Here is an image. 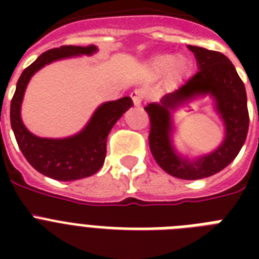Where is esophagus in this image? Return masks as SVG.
<instances>
[{
	"label": "esophagus",
	"instance_id": "34e87169",
	"mask_svg": "<svg viewBox=\"0 0 259 259\" xmlns=\"http://www.w3.org/2000/svg\"><path fill=\"white\" fill-rule=\"evenodd\" d=\"M130 97L133 99V103L136 106H141L142 102H144V97H145V93L142 90H134L130 94Z\"/></svg>",
	"mask_w": 259,
	"mask_h": 259
}]
</instances>
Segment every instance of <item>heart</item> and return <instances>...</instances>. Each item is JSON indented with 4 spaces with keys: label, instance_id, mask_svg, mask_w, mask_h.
Segmentation results:
<instances>
[{
    "label": "heart",
    "instance_id": "obj_1",
    "mask_svg": "<svg viewBox=\"0 0 259 259\" xmlns=\"http://www.w3.org/2000/svg\"><path fill=\"white\" fill-rule=\"evenodd\" d=\"M150 78H161L169 75L170 80L177 82L184 78L189 71V60L185 56H176L172 54H161L150 59L146 67Z\"/></svg>",
    "mask_w": 259,
    "mask_h": 259
}]
</instances>
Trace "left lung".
Here are the masks:
<instances>
[{
	"instance_id": "obj_1",
	"label": "left lung",
	"mask_w": 259,
	"mask_h": 259,
	"mask_svg": "<svg viewBox=\"0 0 259 259\" xmlns=\"http://www.w3.org/2000/svg\"><path fill=\"white\" fill-rule=\"evenodd\" d=\"M197 62V72L160 103H149V146L154 160L170 176L199 180L221 172L238 156L249 130L247 97L243 82L229 58L217 51L188 46ZM209 95L225 125V138L211 154L189 160L177 153L171 142V111L195 97Z\"/></svg>"
}]
</instances>
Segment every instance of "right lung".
<instances>
[{
    "mask_svg": "<svg viewBox=\"0 0 259 259\" xmlns=\"http://www.w3.org/2000/svg\"><path fill=\"white\" fill-rule=\"evenodd\" d=\"M95 46H63L41 54L24 70L10 102V125L18 148L37 172L54 180L72 181L89 177L101 169L106 157V141L110 130L122 114L133 106L130 97L102 103L79 133L66 138L37 137L26 129L21 119V103L30 78L42 67L62 59L95 54Z\"/></svg>",
    "mask_w": 259,
    "mask_h": 259,
    "instance_id": "obj_1",
    "label": "right lung"
}]
</instances>
